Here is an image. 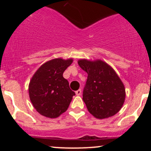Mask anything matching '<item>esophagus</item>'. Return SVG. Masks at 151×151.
Masks as SVG:
<instances>
[{"instance_id":"34e87169","label":"esophagus","mask_w":151,"mask_h":151,"mask_svg":"<svg viewBox=\"0 0 151 151\" xmlns=\"http://www.w3.org/2000/svg\"><path fill=\"white\" fill-rule=\"evenodd\" d=\"M76 94L77 95V96H79V95L81 94V89H78L77 91H76Z\"/></svg>"}]
</instances>
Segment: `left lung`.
Segmentation results:
<instances>
[{
	"label": "left lung",
	"instance_id": "8db88e82",
	"mask_svg": "<svg viewBox=\"0 0 151 151\" xmlns=\"http://www.w3.org/2000/svg\"><path fill=\"white\" fill-rule=\"evenodd\" d=\"M78 65L88 74L83 101L89 113L98 119L117 114L125 101L126 90L115 70L101 60L81 59Z\"/></svg>",
	"mask_w": 151,
	"mask_h": 151
}]
</instances>
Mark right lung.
<instances>
[{
    "label": "right lung",
    "mask_w": 151,
    "mask_h": 151,
    "mask_svg": "<svg viewBox=\"0 0 151 151\" xmlns=\"http://www.w3.org/2000/svg\"><path fill=\"white\" fill-rule=\"evenodd\" d=\"M73 58H55L45 62L31 78L29 96L35 110L47 118L55 119L65 113L75 93L70 89L63 72Z\"/></svg>",
    "instance_id": "add662e5"
}]
</instances>
